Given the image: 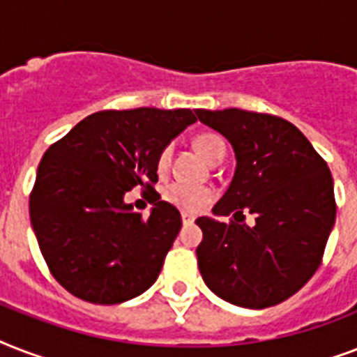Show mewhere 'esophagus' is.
<instances>
[{"mask_svg": "<svg viewBox=\"0 0 357 357\" xmlns=\"http://www.w3.org/2000/svg\"><path fill=\"white\" fill-rule=\"evenodd\" d=\"M181 222L192 224L195 222V217H192V215H189V213H181Z\"/></svg>", "mask_w": 357, "mask_h": 357, "instance_id": "obj_1", "label": "esophagus"}]
</instances>
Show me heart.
I'll list each match as a JSON object with an SVG mask.
<instances>
[{
    "label": "heart",
    "instance_id": "obj_1",
    "mask_svg": "<svg viewBox=\"0 0 357 357\" xmlns=\"http://www.w3.org/2000/svg\"><path fill=\"white\" fill-rule=\"evenodd\" d=\"M195 150L200 153L204 161L213 165L217 159H224L226 144H224V139L220 135L202 133L195 139ZM170 157H172V146H165L161 153H159V157H157V168H159V172L167 170L168 165H170ZM162 198L170 206L178 207L183 213H200L213 200V192L207 187L170 183L162 190Z\"/></svg>",
    "mask_w": 357,
    "mask_h": 357
}]
</instances>
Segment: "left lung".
<instances>
[{
	"label": "left lung",
	"mask_w": 357,
	"mask_h": 357,
	"mask_svg": "<svg viewBox=\"0 0 357 357\" xmlns=\"http://www.w3.org/2000/svg\"><path fill=\"white\" fill-rule=\"evenodd\" d=\"M200 122L231 142L237 168L215 215L200 217L198 268L213 293L241 307L276 305L321 266L335 222L332 172L296 126L243 109H196ZM250 211L254 227L236 218Z\"/></svg>",
	"instance_id": "left-lung-1"
}]
</instances>
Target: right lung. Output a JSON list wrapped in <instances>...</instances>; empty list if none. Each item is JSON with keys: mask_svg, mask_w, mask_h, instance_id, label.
Segmentation results:
<instances>
[{"mask_svg": "<svg viewBox=\"0 0 357 357\" xmlns=\"http://www.w3.org/2000/svg\"><path fill=\"white\" fill-rule=\"evenodd\" d=\"M195 122L190 109H111L83 119L47 148L29 215L47 268L68 293L120 304L155 282L181 229L178 209L153 189L157 157ZM135 186L152 195L150 218L123 202Z\"/></svg>", "mask_w": 357, "mask_h": 357, "instance_id": "right-lung-1", "label": "right lung"}]
</instances>
